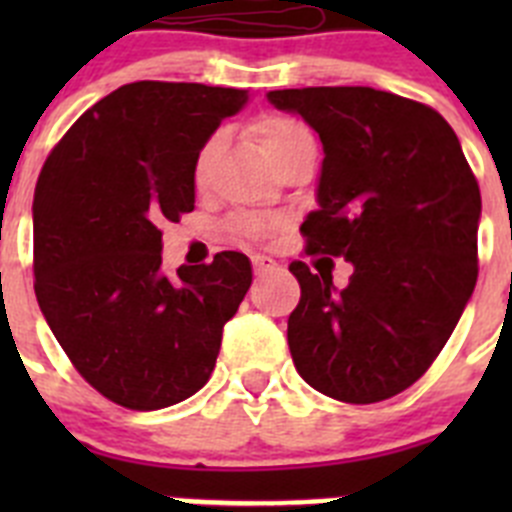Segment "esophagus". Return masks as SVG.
I'll list each match as a JSON object with an SVG mask.
<instances>
[{
    "label": "esophagus",
    "mask_w": 512,
    "mask_h": 512,
    "mask_svg": "<svg viewBox=\"0 0 512 512\" xmlns=\"http://www.w3.org/2000/svg\"><path fill=\"white\" fill-rule=\"evenodd\" d=\"M253 261V271L259 274V277H264V274H269V271H277L279 264L271 256H264V253H253L251 256Z\"/></svg>",
    "instance_id": "1"
}]
</instances>
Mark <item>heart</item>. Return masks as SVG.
<instances>
[{"mask_svg":"<svg viewBox=\"0 0 512 512\" xmlns=\"http://www.w3.org/2000/svg\"><path fill=\"white\" fill-rule=\"evenodd\" d=\"M253 135H256V146H259L261 156L269 161V164H277L284 153L295 151V148H315V138H312L310 130L297 120H289V117H266L261 120L256 128H253ZM212 146H207L202 151L200 161H197V179H202V169H205L207 153H210ZM271 223L264 220V217H238L235 220V230L248 238H259V235L269 233Z\"/></svg>","mask_w":512,"mask_h":512,"instance_id":"b5f03b06","label":"heart"}]
</instances>
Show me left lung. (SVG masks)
<instances>
[{"label": "left lung", "mask_w": 512, "mask_h": 512, "mask_svg": "<svg viewBox=\"0 0 512 512\" xmlns=\"http://www.w3.org/2000/svg\"><path fill=\"white\" fill-rule=\"evenodd\" d=\"M323 143L315 200L300 225L307 253L343 256V289L305 261L289 271L302 297L287 341L310 387L354 405L418 382L477 284V179L436 110L372 87L266 94Z\"/></svg>", "instance_id": "8db88e82"}]
</instances>
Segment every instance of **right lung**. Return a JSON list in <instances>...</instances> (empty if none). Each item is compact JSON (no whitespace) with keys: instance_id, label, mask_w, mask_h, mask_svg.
Returning a JSON list of instances; mask_svg holds the SVG:
<instances>
[{"instance_id":"right-lung-1","label":"right lung","mask_w":512,"mask_h":512,"mask_svg":"<svg viewBox=\"0 0 512 512\" xmlns=\"http://www.w3.org/2000/svg\"><path fill=\"white\" fill-rule=\"evenodd\" d=\"M241 89L133 81L63 135L33 200L35 297L76 372L107 400L161 410L205 387L253 271L238 251L161 266V225L194 210L197 158Z\"/></svg>"}]
</instances>
